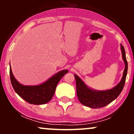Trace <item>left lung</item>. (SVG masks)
I'll return each mask as SVG.
<instances>
[{"label": "left lung", "instance_id": "left-lung-1", "mask_svg": "<svg viewBox=\"0 0 134 134\" xmlns=\"http://www.w3.org/2000/svg\"><path fill=\"white\" fill-rule=\"evenodd\" d=\"M120 47L123 60L125 64V69L120 82L114 87L110 90L103 91L94 90L87 86L79 76L74 74L76 81L77 96L80 103L83 105L91 108H99L104 107L114 101L121 93L125 85L128 70V64L126 59L124 47L121 44H120Z\"/></svg>", "mask_w": 134, "mask_h": 134}]
</instances>
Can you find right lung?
Returning <instances> with one entry per match:
<instances>
[{"label": "right lung", "instance_id": "add662e5", "mask_svg": "<svg viewBox=\"0 0 134 134\" xmlns=\"http://www.w3.org/2000/svg\"><path fill=\"white\" fill-rule=\"evenodd\" d=\"M68 72V70L64 69L58 72L40 84L26 86L20 84L17 81L14 76L10 65V81L15 92L27 103L36 105L46 104L51 100L58 82Z\"/></svg>", "mask_w": 134, "mask_h": 134}]
</instances>
